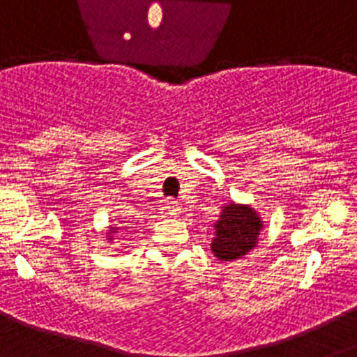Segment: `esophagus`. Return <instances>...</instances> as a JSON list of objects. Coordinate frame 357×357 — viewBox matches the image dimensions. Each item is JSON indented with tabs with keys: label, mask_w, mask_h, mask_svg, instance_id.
Segmentation results:
<instances>
[{
	"label": "esophagus",
	"mask_w": 357,
	"mask_h": 357,
	"mask_svg": "<svg viewBox=\"0 0 357 357\" xmlns=\"http://www.w3.org/2000/svg\"><path fill=\"white\" fill-rule=\"evenodd\" d=\"M165 211H167V215H172V217H176V215H179V210H181V208H179V204H178V201H174V199H167L165 201Z\"/></svg>",
	"instance_id": "esophagus-1"
}]
</instances>
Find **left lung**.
<instances>
[{
	"instance_id": "8db88e82",
	"label": "left lung",
	"mask_w": 357,
	"mask_h": 357,
	"mask_svg": "<svg viewBox=\"0 0 357 357\" xmlns=\"http://www.w3.org/2000/svg\"><path fill=\"white\" fill-rule=\"evenodd\" d=\"M259 229L261 220L252 208L227 204L220 215V220L215 224L211 250L224 261L240 258L256 245Z\"/></svg>"
}]
</instances>
